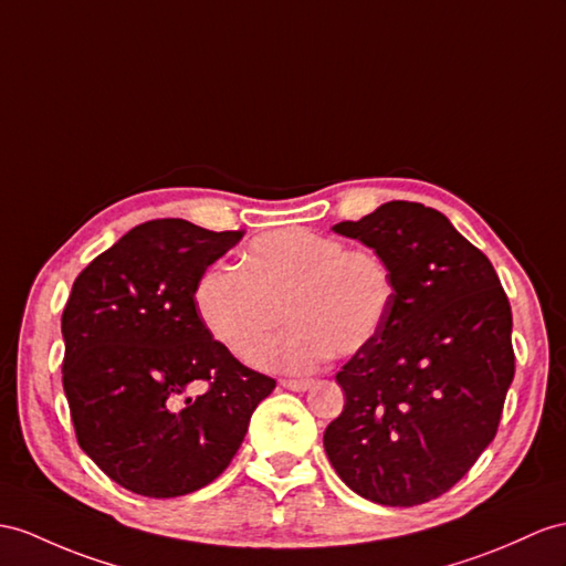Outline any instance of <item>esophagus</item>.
I'll return each instance as SVG.
<instances>
[{"mask_svg": "<svg viewBox=\"0 0 566 566\" xmlns=\"http://www.w3.org/2000/svg\"><path fill=\"white\" fill-rule=\"evenodd\" d=\"M281 384H283L285 389H291V391H307L312 387L310 379H283Z\"/></svg>", "mask_w": 566, "mask_h": 566, "instance_id": "obj_1", "label": "esophagus"}]
</instances>
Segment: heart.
I'll use <instances>...</instances> for the list:
<instances>
[{
  "instance_id": "obj_1",
  "label": "heart",
  "mask_w": 566,
  "mask_h": 566,
  "mask_svg": "<svg viewBox=\"0 0 566 566\" xmlns=\"http://www.w3.org/2000/svg\"><path fill=\"white\" fill-rule=\"evenodd\" d=\"M389 261L369 247L305 228L259 235L240 266L201 273L195 302L218 343L252 363L287 313L294 324L259 354V363L310 371L331 353L353 355L375 340L394 305Z\"/></svg>"
}]
</instances>
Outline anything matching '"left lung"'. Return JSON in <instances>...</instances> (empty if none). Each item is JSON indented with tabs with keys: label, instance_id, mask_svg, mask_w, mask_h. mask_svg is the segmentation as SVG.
<instances>
[{
	"label": "left lung",
	"instance_id": "8db88e82",
	"mask_svg": "<svg viewBox=\"0 0 566 566\" xmlns=\"http://www.w3.org/2000/svg\"><path fill=\"white\" fill-rule=\"evenodd\" d=\"M389 261L394 305L336 375L346 406L326 427L338 478L384 506L451 490L497 434L514 379L512 307L490 259L416 201L334 226Z\"/></svg>",
	"mask_w": 566,
	"mask_h": 566
}]
</instances>
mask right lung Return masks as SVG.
<instances>
[{"label": "right lung", "mask_w": 566, "mask_h": 566, "mask_svg": "<svg viewBox=\"0 0 566 566\" xmlns=\"http://www.w3.org/2000/svg\"><path fill=\"white\" fill-rule=\"evenodd\" d=\"M242 235L148 220L95 256L66 300L62 384L78 447L144 497L213 482L275 389L211 336L195 302L201 273ZM199 382L207 389L189 397Z\"/></svg>", "instance_id": "obj_1"}]
</instances>
